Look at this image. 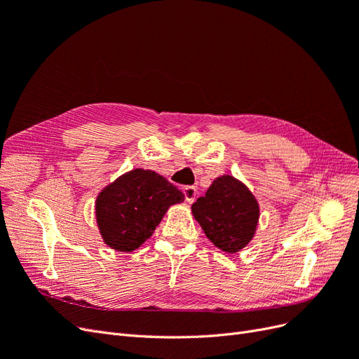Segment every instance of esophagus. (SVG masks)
I'll return each mask as SVG.
<instances>
[{"instance_id":"esophagus-1","label":"esophagus","mask_w":359,"mask_h":359,"mask_svg":"<svg viewBox=\"0 0 359 359\" xmlns=\"http://www.w3.org/2000/svg\"><path fill=\"white\" fill-rule=\"evenodd\" d=\"M182 193H184V198H186V201L191 203L198 196V189L193 187V186H186L182 189Z\"/></svg>"}]
</instances>
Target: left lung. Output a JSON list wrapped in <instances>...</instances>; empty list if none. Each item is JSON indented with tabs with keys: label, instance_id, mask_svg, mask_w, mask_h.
I'll use <instances>...</instances> for the list:
<instances>
[{
	"label": "left lung",
	"instance_id": "left-lung-1",
	"mask_svg": "<svg viewBox=\"0 0 359 359\" xmlns=\"http://www.w3.org/2000/svg\"><path fill=\"white\" fill-rule=\"evenodd\" d=\"M191 212L210 241L226 253H236L255 236L259 205L241 181L231 175L214 180Z\"/></svg>",
	"mask_w": 359,
	"mask_h": 359
}]
</instances>
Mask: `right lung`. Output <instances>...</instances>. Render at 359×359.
<instances>
[{
  "instance_id": "add662e5",
  "label": "right lung",
  "mask_w": 359,
  "mask_h": 359,
  "mask_svg": "<svg viewBox=\"0 0 359 359\" xmlns=\"http://www.w3.org/2000/svg\"><path fill=\"white\" fill-rule=\"evenodd\" d=\"M182 201V191L153 170L124 173L95 201L97 224L104 244L116 252H133L153 235L169 206Z\"/></svg>"
}]
</instances>
